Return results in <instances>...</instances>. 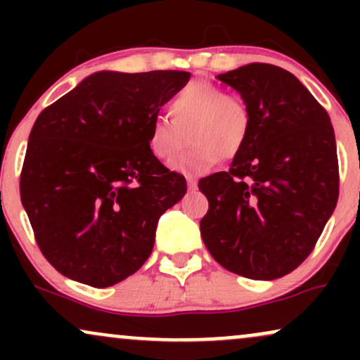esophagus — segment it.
<instances>
[{"label":"esophagus","mask_w":360,"mask_h":360,"mask_svg":"<svg viewBox=\"0 0 360 360\" xmlns=\"http://www.w3.org/2000/svg\"><path fill=\"white\" fill-rule=\"evenodd\" d=\"M188 188H189V191H194V189L198 188V181H196V177L188 176Z\"/></svg>","instance_id":"esophagus-1"}]
</instances>
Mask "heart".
Masks as SVG:
<instances>
[{
  "instance_id": "heart-1",
  "label": "heart",
  "mask_w": 360,
  "mask_h": 360,
  "mask_svg": "<svg viewBox=\"0 0 360 360\" xmlns=\"http://www.w3.org/2000/svg\"><path fill=\"white\" fill-rule=\"evenodd\" d=\"M169 113L172 120L152 122L148 150L160 162L172 164L191 139L194 146L176 166L188 174L208 171L221 157L233 159L249 140L252 115L247 103L210 81H194L181 89L169 105Z\"/></svg>"
}]
</instances>
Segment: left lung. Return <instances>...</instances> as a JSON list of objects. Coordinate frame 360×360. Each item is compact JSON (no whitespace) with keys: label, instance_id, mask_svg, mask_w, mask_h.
<instances>
[{"label":"left lung","instance_id":"left-lung-1","mask_svg":"<svg viewBox=\"0 0 360 360\" xmlns=\"http://www.w3.org/2000/svg\"><path fill=\"white\" fill-rule=\"evenodd\" d=\"M249 106L252 128L229 171L200 179V230L220 266L249 279L295 271L315 249L338 200L333 127L291 72L247 64L220 74Z\"/></svg>","mask_w":360,"mask_h":360}]
</instances>
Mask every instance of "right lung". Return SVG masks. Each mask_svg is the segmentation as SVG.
I'll use <instances>...</instances> for the list:
<instances>
[{"instance_id":"obj_1","label":"right lung","mask_w":360,"mask_h":360,"mask_svg":"<svg viewBox=\"0 0 360 360\" xmlns=\"http://www.w3.org/2000/svg\"><path fill=\"white\" fill-rule=\"evenodd\" d=\"M189 77L91 74L35 120L20 196L37 245L65 278L108 288L152 254L157 221L186 179L150 154L148 130Z\"/></svg>"}]
</instances>
